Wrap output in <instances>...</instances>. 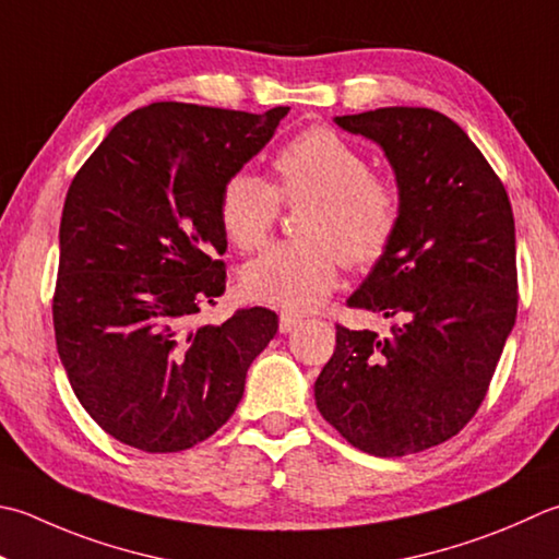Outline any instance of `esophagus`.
<instances>
[{
  "label": "esophagus",
  "mask_w": 559,
  "mask_h": 559,
  "mask_svg": "<svg viewBox=\"0 0 559 559\" xmlns=\"http://www.w3.org/2000/svg\"><path fill=\"white\" fill-rule=\"evenodd\" d=\"M300 322H302V320H300L298 314H293V312H283V314H281V332H283V334H286V332H293L295 326H298Z\"/></svg>",
  "instance_id": "34e87169"
}]
</instances>
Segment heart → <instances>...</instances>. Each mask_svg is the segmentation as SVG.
Instances as JSON below:
<instances>
[{
  "mask_svg": "<svg viewBox=\"0 0 559 559\" xmlns=\"http://www.w3.org/2000/svg\"><path fill=\"white\" fill-rule=\"evenodd\" d=\"M276 181L237 171L221 189L217 215L239 251L266 245L281 205L308 207L298 217L300 239L264 251L242 271L254 300L305 312L326 300L342 259L352 269L376 266L388 254L402 221V193L385 174L370 171L366 152L326 126L290 138L271 162Z\"/></svg>",
  "mask_w": 559,
  "mask_h": 559,
  "instance_id": "1",
  "label": "heart"
}]
</instances>
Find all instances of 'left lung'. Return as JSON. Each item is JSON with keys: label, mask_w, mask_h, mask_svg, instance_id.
Here are the masks:
<instances>
[{"label": "left lung", "mask_w": 559, "mask_h": 559, "mask_svg": "<svg viewBox=\"0 0 559 559\" xmlns=\"http://www.w3.org/2000/svg\"><path fill=\"white\" fill-rule=\"evenodd\" d=\"M336 123L385 150L402 193L395 242L346 305L397 322L382 338L336 324L314 402L358 451L400 457L453 439L483 404L516 322V227L504 183L448 116L392 106Z\"/></svg>", "instance_id": "1"}]
</instances>
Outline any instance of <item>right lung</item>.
Masks as SVG:
<instances>
[{
    "label": "right lung",
    "instance_id": "1",
    "mask_svg": "<svg viewBox=\"0 0 559 559\" xmlns=\"http://www.w3.org/2000/svg\"><path fill=\"white\" fill-rule=\"evenodd\" d=\"M266 114L179 102L114 126L70 183L52 295L58 354L76 400L116 441L177 453L233 417L278 314L239 308L201 324L227 286L223 183L266 145Z\"/></svg>",
    "mask_w": 559,
    "mask_h": 559
}]
</instances>
